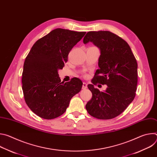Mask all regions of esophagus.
Segmentation results:
<instances>
[{"label": "esophagus", "instance_id": "34e87169", "mask_svg": "<svg viewBox=\"0 0 157 157\" xmlns=\"http://www.w3.org/2000/svg\"><path fill=\"white\" fill-rule=\"evenodd\" d=\"M87 87V83L83 82V83H82V89H86Z\"/></svg>", "mask_w": 157, "mask_h": 157}]
</instances>
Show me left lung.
I'll use <instances>...</instances> for the list:
<instances>
[{"label":"left lung","mask_w":157,"mask_h":157,"mask_svg":"<svg viewBox=\"0 0 157 157\" xmlns=\"http://www.w3.org/2000/svg\"><path fill=\"white\" fill-rule=\"evenodd\" d=\"M92 42L100 50L99 69L93 84L98 82L108 87L104 92L88 84L93 94L86 105L87 113L99 119H111L128 107L136 96L137 86V63L128 44L109 31L89 32L83 39L84 44Z\"/></svg>","instance_id":"1"}]
</instances>
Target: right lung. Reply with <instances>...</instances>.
I'll list each match as a JSON object with an SVG mask.
<instances>
[{
    "instance_id": "right-lung-1",
    "label": "right lung",
    "mask_w": 157,
    "mask_h": 157,
    "mask_svg": "<svg viewBox=\"0 0 157 157\" xmlns=\"http://www.w3.org/2000/svg\"><path fill=\"white\" fill-rule=\"evenodd\" d=\"M85 32L56 29L37 40L24 64L22 89L26 104L44 119H53L65 113L70 100L82 88V82L74 78L61 82L58 70L68 61L70 52Z\"/></svg>"
}]
</instances>
